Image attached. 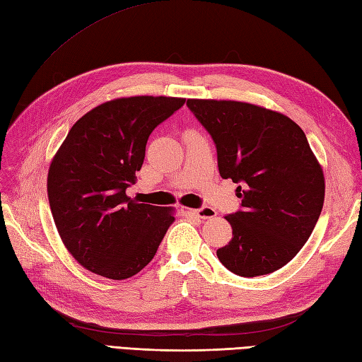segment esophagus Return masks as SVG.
Listing matches in <instances>:
<instances>
[{
	"label": "esophagus",
	"mask_w": 362,
	"mask_h": 362,
	"mask_svg": "<svg viewBox=\"0 0 362 362\" xmlns=\"http://www.w3.org/2000/svg\"><path fill=\"white\" fill-rule=\"evenodd\" d=\"M185 212H187V214L196 216V217H199V218H202V220L212 218V217L217 216V212H216L214 209H212V208H208V206L200 208V209H187V208H185Z\"/></svg>",
	"instance_id": "1"
}]
</instances>
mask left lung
<instances>
[{
    "instance_id": "1",
    "label": "left lung",
    "mask_w": 362,
    "mask_h": 362,
    "mask_svg": "<svg viewBox=\"0 0 362 362\" xmlns=\"http://www.w3.org/2000/svg\"><path fill=\"white\" fill-rule=\"evenodd\" d=\"M217 148L218 171L230 179L242 211L226 216L230 242L217 257L230 272H275L300 252L321 214L324 173L291 117L249 102L188 99Z\"/></svg>"
}]
</instances>
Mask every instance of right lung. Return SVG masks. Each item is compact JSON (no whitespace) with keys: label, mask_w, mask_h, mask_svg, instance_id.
Here are the masks:
<instances>
[{"label":"right lung","mask_w":362,"mask_h":362,"mask_svg":"<svg viewBox=\"0 0 362 362\" xmlns=\"http://www.w3.org/2000/svg\"><path fill=\"white\" fill-rule=\"evenodd\" d=\"M185 98L129 96L104 102L70 128L47 175L52 216L64 246L87 271L125 280L153 260L174 208L139 203L136 183L153 129Z\"/></svg>","instance_id":"obj_1"}]
</instances>
